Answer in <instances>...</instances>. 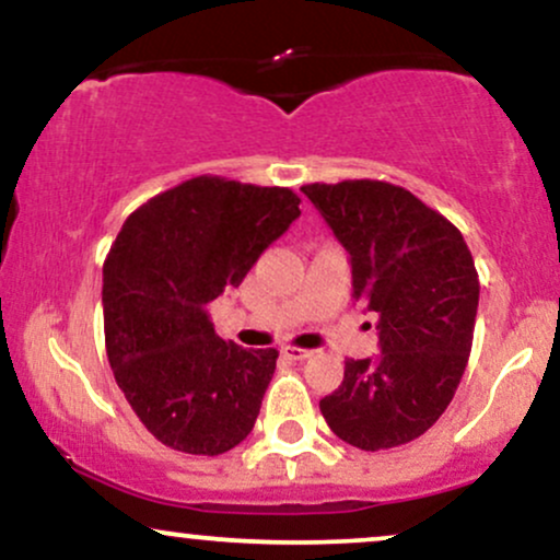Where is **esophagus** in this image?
<instances>
[{
    "label": "esophagus",
    "mask_w": 560,
    "mask_h": 560,
    "mask_svg": "<svg viewBox=\"0 0 560 560\" xmlns=\"http://www.w3.org/2000/svg\"><path fill=\"white\" fill-rule=\"evenodd\" d=\"M281 352H284L289 361H307V358L313 355V350H305V347H294V345H287Z\"/></svg>",
    "instance_id": "1"
}]
</instances>
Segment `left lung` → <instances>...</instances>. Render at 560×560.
<instances>
[{"label": "left lung", "mask_w": 560, "mask_h": 560, "mask_svg": "<svg viewBox=\"0 0 560 560\" xmlns=\"http://www.w3.org/2000/svg\"><path fill=\"white\" fill-rule=\"evenodd\" d=\"M350 253L352 298L376 313L382 355L345 361L320 413L347 445L400 447L445 413L474 342L479 273L464 234L402 186H302Z\"/></svg>", "instance_id": "left-lung-1"}]
</instances>
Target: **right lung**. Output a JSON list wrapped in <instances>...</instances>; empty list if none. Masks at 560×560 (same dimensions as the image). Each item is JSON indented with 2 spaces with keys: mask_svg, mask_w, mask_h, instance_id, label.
Instances as JSON below:
<instances>
[{
  "mask_svg": "<svg viewBox=\"0 0 560 560\" xmlns=\"http://www.w3.org/2000/svg\"><path fill=\"white\" fill-rule=\"evenodd\" d=\"M298 215L287 186L197 176L147 199L115 236L102 268L107 361L163 445L221 455L253 432L279 352L221 339L205 305Z\"/></svg>",
  "mask_w": 560,
  "mask_h": 560,
  "instance_id": "add662e5",
  "label": "right lung"
}]
</instances>
